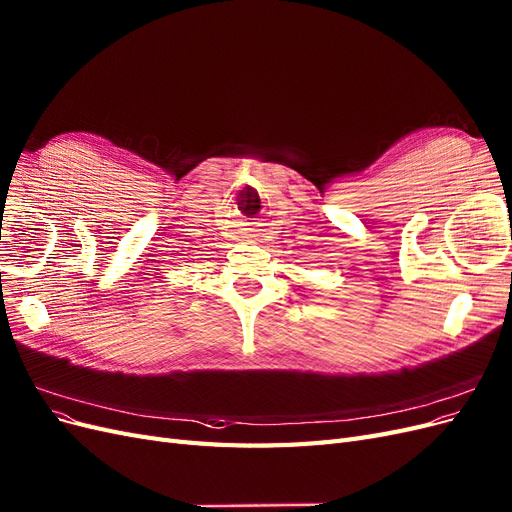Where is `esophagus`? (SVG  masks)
<instances>
[{"instance_id": "obj_1", "label": "esophagus", "mask_w": 512, "mask_h": 512, "mask_svg": "<svg viewBox=\"0 0 512 512\" xmlns=\"http://www.w3.org/2000/svg\"><path fill=\"white\" fill-rule=\"evenodd\" d=\"M245 239H247V243H260V237H258V230H250L245 235Z\"/></svg>"}]
</instances>
